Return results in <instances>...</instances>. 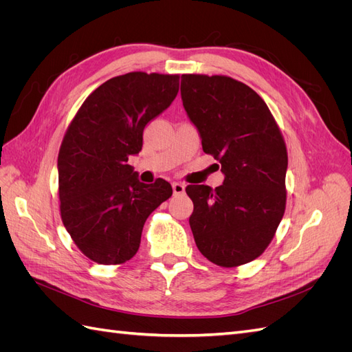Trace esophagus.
Masks as SVG:
<instances>
[{"label":"esophagus","instance_id":"1","mask_svg":"<svg viewBox=\"0 0 352 352\" xmlns=\"http://www.w3.org/2000/svg\"><path fill=\"white\" fill-rule=\"evenodd\" d=\"M172 188H173L175 195H180V194L185 192V185L180 184V182H173V184H172Z\"/></svg>","mask_w":352,"mask_h":352}]
</instances>
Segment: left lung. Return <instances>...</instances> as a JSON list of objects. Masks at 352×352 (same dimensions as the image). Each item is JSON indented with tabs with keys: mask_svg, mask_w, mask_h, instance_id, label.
<instances>
[{
	"mask_svg": "<svg viewBox=\"0 0 352 352\" xmlns=\"http://www.w3.org/2000/svg\"><path fill=\"white\" fill-rule=\"evenodd\" d=\"M184 107L202 150L221 164L225 182L212 190L188 185L189 225L198 250L220 267H238L265 251L286 208V144L267 104L223 74H182Z\"/></svg>",
	"mask_w": 352,
	"mask_h": 352,
	"instance_id": "8db88e82",
	"label": "left lung"
}]
</instances>
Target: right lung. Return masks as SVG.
<instances>
[{"label":"right lung","instance_id":"add662e5","mask_svg":"<svg viewBox=\"0 0 352 352\" xmlns=\"http://www.w3.org/2000/svg\"><path fill=\"white\" fill-rule=\"evenodd\" d=\"M177 92L179 74L131 72L100 85L70 122L58 153L60 214L89 260H131L148 216L172 197L167 180L140 182L127 160L142 150L146 123Z\"/></svg>","mask_w":352,"mask_h":352}]
</instances>
